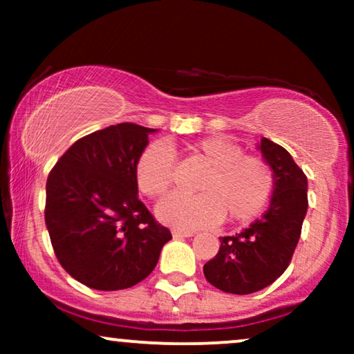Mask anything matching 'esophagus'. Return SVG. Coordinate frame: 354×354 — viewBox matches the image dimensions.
I'll list each match as a JSON object with an SVG mask.
<instances>
[{
	"mask_svg": "<svg viewBox=\"0 0 354 354\" xmlns=\"http://www.w3.org/2000/svg\"><path fill=\"white\" fill-rule=\"evenodd\" d=\"M171 234L174 239H183V238L193 236V233H189V231H180V230H173Z\"/></svg>",
	"mask_w": 354,
	"mask_h": 354,
	"instance_id": "1",
	"label": "esophagus"
}]
</instances>
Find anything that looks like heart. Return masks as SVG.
I'll return each instance as SVG.
<instances>
[{"mask_svg": "<svg viewBox=\"0 0 354 354\" xmlns=\"http://www.w3.org/2000/svg\"><path fill=\"white\" fill-rule=\"evenodd\" d=\"M208 165L198 183V194L174 193L156 206L161 221L193 231L214 226L228 218L246 223L265 209L273 191V173L265 160L245 154L234 141L209 136L191 148ZM136 185L149 198L163 196L174 178V153L165 141H154L140 153L135 166Z\"/></svg>", "mask_w": 354, "mask_h": 354, "instance_id": "heart-1", "label": "heart"}]
</instances>
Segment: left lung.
Listing matches in <instances>:
<instances>
[{
	"label": "left lung",
	"mask_w": 354,
	"mask_h": 354,
	"mask_svg": "<svg viewBox=\"0 0 354 354\" xmlns=\"http://www.w3.org/2000/svg\"><path fill=\"white\" fill-rule=\"evenodd\" d=\"M258 149L273 171L270 206L236 236L219 238L218 254L203 266L205 278L225 293H256L276 281L290 265L308 211V180L291 154L268 138Z\"/></svg>",
	"instance_id": "left-lung-1"
}]
</instances>
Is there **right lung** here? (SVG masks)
Masks as SVG:
<instances>
[{
	"label": "right lung",
	"mask_w": 354,
	"mask_h": 354,
	"mask_svg": "<svg viewBox=\"0 0 354 354\" xmlns=\"http://www.w3.org/2000/svg\"><path fill=\"white\" fill-rule=\"evenodd\" d=\"M158 131L120 123L81 138L46 181L44 219L61 266L100 291L131 288L156 266L171 239L138 200L135 166Z\"/></svg>",
	"instance_id": "right-lung-1"
}]
</instances>
